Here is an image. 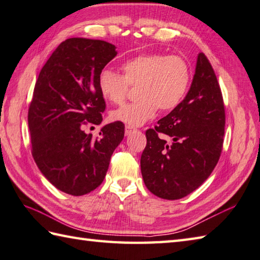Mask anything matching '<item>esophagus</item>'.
Masks as SVG:
<instances>
[{
	"label": "esophagus",
	"mask_w": 260,
	"mask_h": 260,
	"mask_svg": "<svg viewBox=\"0 0 260 260\" xmlns=\"http://www.w3.org/2000/svg\"><path fill=\"white\" fill-rule=\"evenodd\" d=\"M135 131V129L132 128V126H129V125H126L125 126V131H124V134H125V136H129L130 134H132V132Z\"/></svg>",
	"instance_id": "34e87169"
}]
</instances>
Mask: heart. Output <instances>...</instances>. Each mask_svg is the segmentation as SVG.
Wrapping results in <instances>:
<instances>
[{
    "label": "heart",
    "mask_w": 260,
    "mask_h": 260,
    "mask_svg": "<svg viewBox=\"0 0 260 260\" xmlns=\"http://www.w3.org/2000/svg\"><path fill=\"white\" fill-rule=\"evenodd\" d=\"M123 76L111 69L102 70L99 89L104 99L122 104L130 86H137L138 100L111 113L113 121L139 126L153 119L157 112L175 109L190 85L191 71L187 61L178 55L159 53L140 54L122 63Z\"/></svg>",
    "instance_id": "b5f03b06"
}]
</instances>
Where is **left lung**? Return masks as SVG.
Segmentation results:
<instances>
[{"label": "left lung", "instance_id": "obj_1", "mask_svg": "<svg viewBox=\"0 0 260 260\" xmlns=\"http://www.w3.org/2000/svg\"><path fill=\"white\" fill-rule=\"evenodd\" d=\"M225 111L221 88L208 58L199 53L184 100L155 129L146 131L140 158L145 185L159 198H183L207 180L223 146ZM169 135V144L159 137Z\"/></svg>", "mask_w": 260, "mask_h": 260}]
</instances>
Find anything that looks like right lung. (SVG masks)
Returning a JSON list of instances; mask_svg holds the SVG:
<instances>
[{
	"mask_svg": "<svg viewBox=\"0 0 260 260\" xmlns=\"http://www.w3.org/2000/svg\"><path fill=\"white\" fill-rule=\"evenodd\" d=\"M115 48L99 39H67L36 81L28 112L32 156L42 174L68 194L82 196L101 185L124 137L122 122L102 126L97 139L82 130L88 122L102 123L105 101L99 76L116 56Z\"/></svg>",
	"mask_w": 260,
	"mask_h": 260,
	"instance_id": "1",
	"label": "right lung"
}]
</instances>
